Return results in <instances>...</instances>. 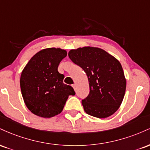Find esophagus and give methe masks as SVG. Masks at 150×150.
I'll return each instance as SVG.
<instances>
[{
	"mask_svg": "<svg viewBox=\"0 0 150 150\" xmlns=\"http://www.w3.org/2000/svg\"><path fill=\"white\" fill-rule=\"evenodd\" d=\"M73 87L74 88V89L75 90V89H76V85H75V84H74V85H73Z\"/></svg>",
	"mask_w": 150,
	"mask_h": 150,
	"instance_id": "1",
	"label": "esophagus"
}]
</instances>
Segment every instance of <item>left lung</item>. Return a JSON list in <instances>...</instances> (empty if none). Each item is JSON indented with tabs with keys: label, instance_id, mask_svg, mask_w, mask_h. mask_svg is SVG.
<instances>
[{
	"label": "left lung",
	"instance_id": "left-lung-1",
	"mask_svg": "<svg viewBox=\"0 0 150 150\" xmlns=\"http://www.w3.org/2000/svg\"><path fill=\"white\" fill-rule=\"evenodd\" d=\"M68 56L88 77L89 94L82 100L85 112L99 118L113 115L119 108L126 89L120 62L104 50L93 46L70 50Z\"/></svg>",
	"mask_w": 150,
	"mask_h": 150
}]
</instances>
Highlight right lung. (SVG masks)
<instances>
[{
  "label": "right lung",
  "mask_w": 150,
  "mask_h": 150,
  "mask_svg": "<svg viewBox=\"0 0 150 150\" xmlns=\"http://www.w3.org/2000/svg\"><path fill=\"white\" fill-rule=\"evenodd\" d=\"M67 56L64 49L48 48L32 56L22 70L20 88L25 104L34 114L51 118L63 111L69 95H75L71 86L63 83L58 73L60 62Z\"/></svg>",
  "instance_id": "right-lung-1"
}]
</instances>
